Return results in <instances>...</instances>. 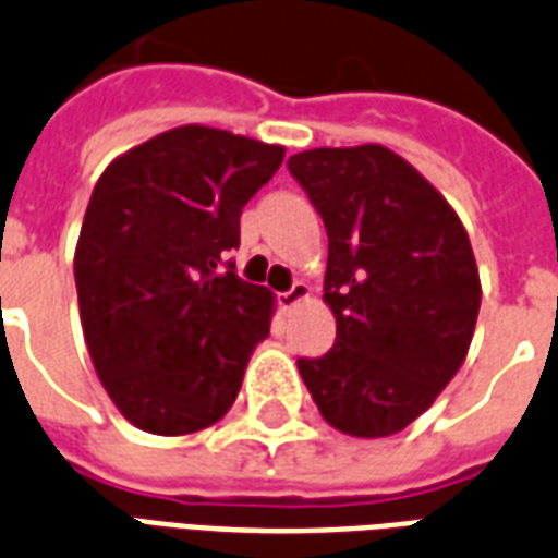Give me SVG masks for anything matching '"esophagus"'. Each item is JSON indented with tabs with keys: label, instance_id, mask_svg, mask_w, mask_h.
I'll return each instance as SVG.
<instances>
[{
	"label": "esophagus",
	"instance_id": "obj_1",
	"mask_svg": "<svg viewBox=\"0 0 558 558\" xmlns=\"http://www.w3.org/2000/svg\"><path fill=\"white\" fill-rule=\"evenodd\" d=\"M307 298H310V287H307V283H301V280H295V283H292V287H289L287 292H280L278 304H280V310H292V307H298L301 301H307Z\"/></svg>",
	"mask_w": 558,
	"mask_h": 558
}]
</instances>
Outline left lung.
Instances as JSON below:
<instances>
[{"label":"left lung","mask_w":558,"mask_h":558,"mask_svg":"<svg viewBox=\"0 0 558 558\" xmlns=\"http://www.w3.org/2000/svg\"><path fill=\"white\" fill-rule=\"evenodd\" d=\"M327 231L325 301L336 342L298 360L322 418L383 439L430 410L465 363L480 271L465 228L436 186L386 146L289 157Z\"/></svg>","instance_id":"1"}]
</instances>
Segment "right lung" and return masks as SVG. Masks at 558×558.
Masks as SVG:
<instances>
[{
	"label": "right lung",
	"instance_id": "1",
	"mask_svg": "<svg viewBox=\"0 0 558 558\" xmlns=\"http://www.w3.org/2000/svg\"><path fill=\"white\" fill-rule=\"evenodd\" d=\"M280 163L283 146L181 125L101 172L75 245L81 327L105 392L140 430L186 436L236 401L275 301L225 254Z\"/></svg>",
	"mask_w": 558,
	"mask_h": 558
}]
</instances>
